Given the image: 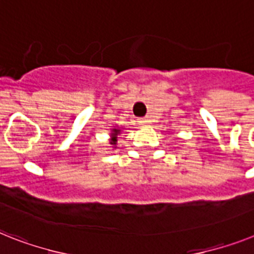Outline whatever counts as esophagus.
Here are the masks:
<instances>
[{
	"label": "esophagus",
	"mask_w": 254,
	"mask_h": 254,
	"mask_svg": "<svg viewBox=\"0 0 254 254\" xmlns=\"http://www.w3.org/2000/svg\"><path fill=\"white\" fill-rule=\"evenodd\" d=\"M139 123L142 126H146L150 123V118L149 117H142V118H139Z\"/></svg>",
	"instance_id": "obj_1"
}]
</instances>
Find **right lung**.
Instances as JSON below:
<instances>
[{
    "label": "right lung",
    "mask_w": 254,
    "mask_h": 254,
    "mask_svg": "<svg viewBox=\"0 0 254 254\" xmlns=\"http://www.w3.org/2000/svg\"><path fill=\"white\" fill-rule=\"evenodd\" d=\"M113 139H112V141H110V144H113V145H115V142H117V136H118V133H119V129H113Z\"/></svg>",
    "instance_id": "add662e5"
}]
</instances>
